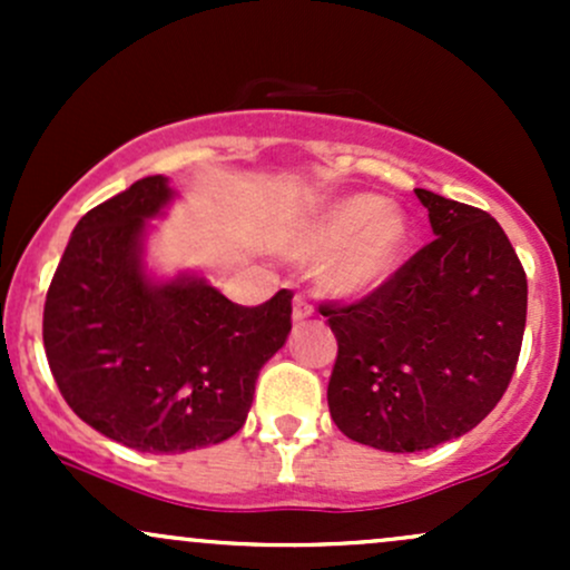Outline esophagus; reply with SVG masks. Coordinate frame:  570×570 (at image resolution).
<instances>
[{"label":"esophagus","mask_w":570,"mask_h":570,"mask_svg":"<svg viewBox=\"0 0 570 570\" xmlns=\"http://www.w3.org/2000/svg\"><path fill=\"white\" fill-rule=\"evenodd\" d=\"M311 316H313L311 303H307L303 294H297V297H294V303H292V318H294V324H303L305 318H311Z\"/></svg>","instance_id":"34e87169"}]
</instances>
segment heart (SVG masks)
Returning a JSON list of instances; mask_svg holds the SVG:
<instances>
[{"instance_id": "heart-1", "label": "heart", "mask_w": 570, "mask_h": 570, "mask_svg": "<svg viewBox=\"0 0 570 570\" xmlns=\"http://www.w3.org/2000/svg\"><path fill=\"white\" fill-rule=\"evenodd\" d=\"M286 254L297 263H322L324 286L345 299L383 289L404 265L410 248L407 217L372 193L326 200L286 233Z\"/></svg>"}]
</instances>
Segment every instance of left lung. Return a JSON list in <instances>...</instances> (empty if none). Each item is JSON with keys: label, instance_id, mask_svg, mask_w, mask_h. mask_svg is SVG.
<instances>
[{"label": "left lung", "instance_id": "1", "mask_svg": "<svg viewBox=\"0 0 570 570\" xmlns=\"http://www.w3.org/2000/svg\"><path fill=\"white\" fill-rule=\"evenodd\" d=\"M436 238L383 289L324 305L337 337L326 402L353 442L417 453L472 431L507 391L528 281L490 214L415 189Z\"/></svg>", "mask_w": 570, "mask_h": 570}]
</instances>
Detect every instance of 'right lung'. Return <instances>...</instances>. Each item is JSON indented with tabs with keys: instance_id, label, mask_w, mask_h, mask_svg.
Returning a JSON list of instances; mask_svg holds the SVG:
<instances>
[{
	"instance_id": "add662e5",
	"label": "right lung",
	"mask_w": 570,
	"mask_h": 570,
	"mask_svg": "<svg viewBox=\"0 0 570 570\" xmlns=\"http://www.w3.org/2000/svg\"><path fill=\"white\" fill-rule=\"evenodd\" d=\"M176 195L168 176H144L90 208L45 299V353L67 404L139 453L230 440L292 330V292L244 307L200 273L149 271V219Z\"/></svg>"
}]
</instances>
